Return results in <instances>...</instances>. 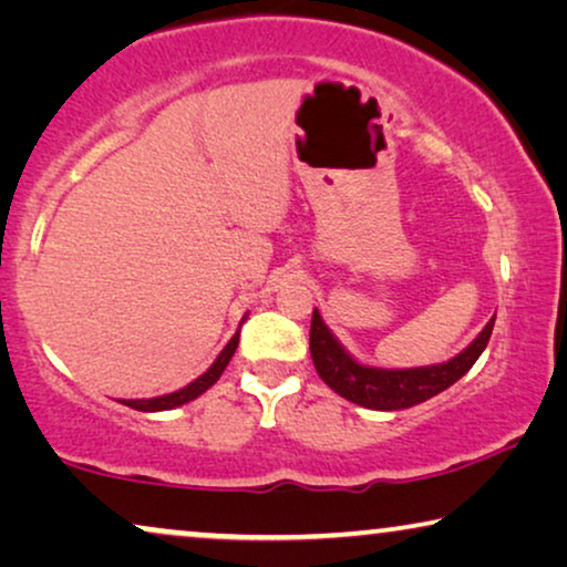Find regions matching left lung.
I'll use <instances>...</instances> for the list:
<instances>
[{
	"mask_svg": "<svg viewBox=\"0 0 567 567\" xmlns=\"http://www.w3.org/2000/svg\"><path fill=\"white\" fill-rule=\"evenodd\" d=\"M493 324L495 317L460 355L446 363L421 369H374L353 361L315 309L312 328H309V353H312L317 374L340 398L371 410H402L436 398L439 392L449 390L456 379L467 374L472 363L485 351Z\"/></svg>",
	"mask_w": 567,
	"mask_h": 567,
	"instance_id": "left-lung-1",
	"label": "left lung"
}]
</instances>
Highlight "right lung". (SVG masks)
I'll return each mask as SVG.
<instances>
[{
	"mask_svg": "<svg viewBox=\"0 0 567 567\" xmlns=\"http://www.w3.org/2000/svg\"><path fill=\"white\" fill-rule=\"evenodd\" d=\"M237 343H239V330L235 332V338L229 340L227 346H224V351L216 355V361L208 367L204 374H200L196 382H190L188 386H183V390H177L173 394H162V398H150V400H121L123 405L134 408V410H142V413H157V410H173V408H181L185 402L196 400L198 394H204L208 386H214L219 382V377L224 374V369H227V363L231 361V355L237 351Z\"/></svg>",
	"mask_w": 567,
	"mask_h": 567,
	"instance_id": "right-lung-1",
	"label": "right lung"
}]
</instances>
